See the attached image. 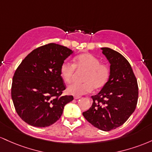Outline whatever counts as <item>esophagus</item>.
Segmentation results:
<instances>
[{"mask_svg": "<svg viewBox=\"0 0 152 152\" xmlns=\"http://www.w3.org/2000/svg\"><path fill=\"white\" fill-rule=\"evenodd\" d=\"M80 98V96H76V95L75 96H74V98L75 99V100H77V99H79Z\"/></svg>", "mask_w": 152, "mask_h": 152, "instance_id": "esophagus-1", "label": "esophagus"}]
</instances>
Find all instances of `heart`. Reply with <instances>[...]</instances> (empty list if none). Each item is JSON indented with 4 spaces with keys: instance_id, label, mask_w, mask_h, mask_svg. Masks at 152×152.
I'll use <instances>...</instances> for the list:
<instances>
[{
    "instance_id": "heart-1",
    "label": "heart",
    "mask_w": 152,
    "mask_h": 152,
    "mask_svg": "<svg viewBox=\"0 0 152 152\" xmlns=\"http://www.w3.org/2000/svg\"><path fill=\"white\" fill-rule=\"evenodd\" d=\"M76 70L84 72L82 75L83 83H73L68 86L69 94L80 96L90 93L93 89L98 90L106 85L110 79V69L107 64L91 54H82L77 56L74 64L64 62L60 66V75L67 83L71 82Z\"/></svg>"
}]
</instances>
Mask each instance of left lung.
Returning <instances> with one entry per match:
<instances>
[{"label": "left lung", "instance_id": "obj_1", "mask_svg": "<svg viewBox=\"0 0 152 152\" xmlns=\"http://www.w3.org/2000/svg\"><path fill=\"white\" fill-rule=\"evenodd\" d=\"M102 50L110 64V79L98 94L91 97L92 106L83 115L95 127L109 131L123 125L134 113L139 87L130 63L122 54L108 47Z\"/></svg>", "mask_w": 152, "mask_h": 152}]
</instances>
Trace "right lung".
I'll list each match as a JSON object with an SVG mask.
<instances>
[{"label": "right lung", "mask_w": 152, "mask_h": 152, "mask_svg": "<svg viewBox=\"0 0 152 152\" xmlns=\"http://www.w3.org/2000/svg\"><path fill=\"white\" fill-rule=\"evenodd\" d=\"M72 51L54 43L32 51L17 67L13 77L11 98L16 113L26 123L47 127L57 122L72 95L66 89L60 66Z\"/></svg>", "instance_id": "right-lung-1"}]
</instances>
